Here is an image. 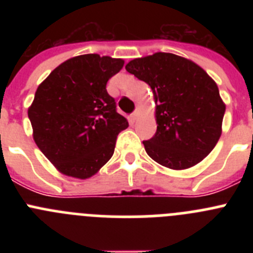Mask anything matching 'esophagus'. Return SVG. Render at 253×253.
Returning a JSON list of instances; mask_svg holds the SVG:
<instances>
[{
  "label": "esophagus",
  "mask_w": 253,
  "mask_h": 253,
  "mask_svg": "<svg viewBox=\"0 0 253 253\" xmlns=\"http://www.w3.org/2000/svg\"><path fill=\"white\" fill-rule=\"evenodd\" d=\"M138 115H139V110H134L133 113L129 115V120H130V123L135 122V120L138 119Z\"/></svg>",
  "instance_id": "esophagus-1"
}]
</instances>
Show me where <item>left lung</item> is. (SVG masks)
<instances>
[{
  "mask_svg": "<svg viewBox=\"0 0 253 253\" xmlns=\"http://www.w3.org/2000/svg\"><path fill=\"white\" fill-rule=\"evenodd\" d=\"M125 69L151 86L157 104V131L143 140L149 157L172 169L204 160L218 143L225 113L215 82L202 67L171 53L137 58Z\"/></svg>",
  "mask_w": 253,
  "mask_h": 253,
  "instance_id": "1",
  "label": "left lung"
}]
</instances>
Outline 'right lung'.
<instances>
[{"instance_id": "right-lung-1", "label": "right lung", "mask_w": 253, "mask_h": 253, "mask_svg": "<svg viewBox=\"0 0 253 253\" xmlns=\"http://www.w3.org/2000/svg\"><path fill=\"white\" fill-rule=\"evenodd\" d=\"M123 66V59L78 55L38 87L28 111L34 140L64 175H95L114 154L118 134L129 126L106 91L109 78Z\"/></svg>"}]
</instances>
